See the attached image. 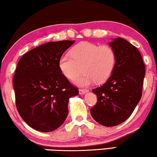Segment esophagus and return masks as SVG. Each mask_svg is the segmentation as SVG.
Returning a JSON list of instances; mask_svg holds the SVG:
<instances>
[{"instance_id": "1", "label": "esophagus", "mask_w": 157, "mask_h": 157, "mask_svg": "<svg viewBox=\"0 0 157 157\" xmlns=\"http://www.w3.org/2000/svg\"><path fill=\"white\" fill-rule=\"evenodd\" d=\"M88 91H89V90H88V89H79V94H84Z\"/></svg>"}]
</instances>
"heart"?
I'll list each match as a JSON object with an SVG mask.
<instances>
[{
  "label": "heart",
  "instance_id": "1",
  "mask_svg": "<svg viewBox=\"0 0 157 157\" xmlns=\"http://www.w3.org/2000/svg\"><path fill=\"white\" fill-rule=\"evenodd\" d=\"M117 63V54L109 45H99L83 41L76 45L70 53L59 59V68L68 79H74L81 72L83 74L75 79L74 83L80 86H87L95 83H101L111 76Z\"/></svg>",
  "mask_w": 157,
  "mask_h": 157
}]
</instances>
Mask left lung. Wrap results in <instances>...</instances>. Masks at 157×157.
Instances as JSON below:
<instances>
[{
	"label": "left lung",
	"instance_id": "8db88e82",
	"mask_svg": "<svg viewBox=\"0 0 157 157\" xmlns=\"http://www.w3.org/2000/svg\"><path fill=\"white\" fill-rule=\"evenodd\" d=\"M109 46L114 49L117 63L106 82L92 90L97 102L90 111L98 124L114 126L125 121L140 101L145 65L138 49L124 38H115Z\"/></svg>",
	"mask_w": 157,
	"mask_h": 157
}]
</instances>
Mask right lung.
I'll return each instance as SVG.
<instances>
[{
	"instance_id": "1",
	"label": "right lung",
	"mask_w": 157,
	"mask_h": 157,
	"mask_svg": "<svg viewBox=\"0 0 157 157\" xmlns=\"http://www.w3.org/2000/svg\"><path fill=\"white\" fill-rule=\"evenodd\" d=\"M74 43H46L19 60L13 79L16 108L34 129L49 132L61 126L68 113V100L78 94L59 65L60 58Z\"/></svg>"
}]
</instances>
